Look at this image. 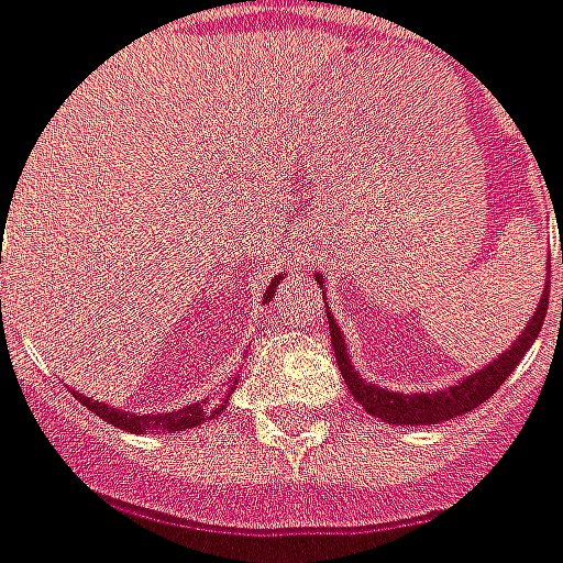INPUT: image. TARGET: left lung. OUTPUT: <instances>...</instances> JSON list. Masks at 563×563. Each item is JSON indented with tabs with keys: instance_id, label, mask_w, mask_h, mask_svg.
Wrapping results in <instances>:
<instances>
[{
	"instance_id": "1",
	"label": "left lung",
	"mask_w": 563,
	"mask_h": 563,
	"mask_svg": "<svg viewBox=\"0 0 563 563\" xmlns=\"http://www.w3.org/2000/svg\"><path fill=\"white\" fill-rule=\"evenodd\" d=\"M317 283L320 274H317ZM545 308H549V289L539 301V308L533 311V320L523 327V332L518 335V342L508 347L503 357H496L490 366H484L481 373L462 378L456 385H450L446 391L438 394H397L385 391L378 385H369L363 382L354 366L347 361L345 342H342V330L330 320V335H332V351H335V361H339V369H342V378H345L347 391L354 394V400L361 404L363 410L369 416H376L388 426H438V422H446V419H456L462 412L474 410L481 404H487L493 394L499 391V385L511 376V369L521 363V357L527 354V347L533 345V339L542 330V320H545ZM563 308V301H561Z\"/></svg>"
}]
</instances>
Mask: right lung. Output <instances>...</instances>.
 <instances>
[{
    "instance_id": "add662e5",
    "label": "right lung",
    "mask_w": 563,
    "mask_h": 563,
    "mask_svg": "<svg viewBox=\"0 0 563 563\" xmlns=\"http://www.w3.org/2000/svg\"><path fill=\"white\" fill-rule=\"evenodd\" d=\"M277 283L280 277H274L271 286H267L265 301H271V296L277 292ZM233 385H236V378H233ZM233 385L228 388V394H221L216 404L212 400H200V404H194V407H185V410L178 412H156V416H132V412H122L113 410V407H107V404H98V400H91V397H82V394H76L79 400H82V407H89L95 416H101L104 422L110 426L122 428V431H132V434H159V431H185V428H197L202 426L206 419H216L218 412L228 407V400H231Z\"/></svg>"
}]
</instances>
